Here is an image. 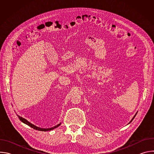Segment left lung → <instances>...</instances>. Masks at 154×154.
<instances>
[{
  "mask_svg": "<svg viewBox=\"0 0 154 154\" xmlns=\"http://www.w3.org/2000/svg\"><path fill=\"white\" fill-rule=\"evenodd\" d=\"M136 115H137V113H136ZM136 115H135V116H134V118H132V119H131V121H130V122H131V121H133V119H134V118H135V116H136Z\"/></svg>",
  "mask_w": 154,
  "mask_h": 154,
  "instance_id": "8db88e82",
  "label": "left lung"
}]
</instances>
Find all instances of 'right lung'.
I'll use <instances>...</instances> for the list:
<instances>
[{"label":"right lung","mask_w":154,"mask_h":154,"mask_svg":"<svg viewBox=\"0 0 154 154\" xmlns=\"http://www.w3.org/2000/svg\"><path fill=\"white\" fill-rule=\"evenodd\" d=\"M17 116L19 117V119H20L22 122H23V123H24V124H26L28 125L29 126L31 127H32V128H33V129H35V130H39V131H46L51 130H53V129H54V128H57V127H58V126L60 125V124H59L57 125L56 126H54V127L49 128H40V127H36V126L34 125L33 124H31L30 122H29V121H27L26 119H24V118H23L22 117H20V116H18V115H17Z\"/></svg>","instance_id":"add662e5"}]
</instances>
